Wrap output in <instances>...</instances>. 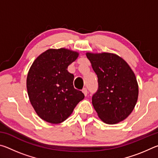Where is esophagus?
Returning a JSON list of instances; mask_svg holds the SVG:
<instances>
[{
  "label": "esophagus",
  "instance_id": "1",
  "mask_svg": "<svg viewBox=\"0 0 158 158\" xmlns=\"http://www.w3.org/2000/svg\"><path fill=\"white\" fill-rule=\"evenodd\" d=\"M82 92L84 93V94L85 95V96H86L88 94V90L86 88H84V89H82Z\"/></svg>",
  "mask_w": 158,
  "mask_h": 158
}]
</instances>
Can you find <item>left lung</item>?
Listing matches in <instances>:
<instances>
[{
	"instance_id": "obj_1",
	"label": "left lung",
	"mask_w": 158,
	"mask_h": 158,
	"mask_svg": "<svg viewBox=\"0 0 158 158\" xmlns=\"http://www.w3.org/2000/svg\"><path fill=\"white\" fill-rule=\"evenodd\" d=\"M98 76V89L92 103L102 121L116 124L132 113L138 99L139 88L132 69L118 56L109 53H87Z\"/></svg>"
}]
</instances>
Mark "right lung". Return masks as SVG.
<instances>
[{"instance_id":"add662e5","label":"right lung","mask_w":158,"mask_h":158,"mask_svg":"<svg viewBox=\"0 0 158 158\" xmlns=\"http://www.w3.org/2000/svg\"><path fill=\"white\" fill-rule=\"evenodd\" d=\"M79 53L61 48L48 49L32 64L26 86L29 99L37 114L53 124L63 122L84 98L73 85L74 75L68 71Z\"/></svg>"}]
</instances>
